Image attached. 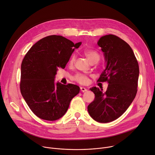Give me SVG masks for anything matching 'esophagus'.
<instances>
[{
	"label": "esophagus",
	"mask_w": 155,
	"mask_h": 155,
	"mask_svg": "<svg viewBox=\"0 0 155 155\" xmlns=\"http://www.w3.org/2000/svg\"><path fill=\"white\" fill-rule=\"evenodd\" d=\"M81 92H86V91H87V89L86 88H85V87H81Z\"/></svg>",
	"instance_id": "34e87169"
}]
</instances>
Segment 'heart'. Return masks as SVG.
<instances>
[{
	"instance_id": "obj_1",
	"label": "heart",
	"mask_w": 155,
	"mask_h": 155,
	"mask_svg": "<svg viewBox=\"0 0 155 155\" xmlns=\"http://www.w3.org/2000/svg\"><path fill=\"white\" fill-rule=\"evenodd\" d=\"M84 55L86 56V58L88 59V60L91 63H97L100 59V56L96 51L90 50H86L84 51ZM76 59L75 56L73 54L71 56L68 61V64L69 66H73ZM73 79L79 83L80 84H86L89 82V77L84 74L82 73H77L73 76Z\"/></svg>"
}]
</instances>
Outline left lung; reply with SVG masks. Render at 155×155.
<instances>
[{
	"label": "left lung",
	"instance_id": "1",
	"mask_svg": "<svg viewBox=\"0 0 155 155\" xmlns=\"http://www.w3.org/2000/svg\"><path fill=\"white\" fill-rule=\"evenodd\" d=\"M97 44L107 63L97 81L107 82L109 85L104 92L99 87L90 89L95 99L87 106V110L94 120L107 123L120 117L135 99L139 66L132 48L115 35H105Z\"/></svg>",
	"mask_w": 155,
	"mask_h": 155
}]
</instances>
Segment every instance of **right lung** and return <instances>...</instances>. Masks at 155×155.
<instances>
[{
    "mask_svg": "<svg viewBox=\"0 0 155 155\" xmlns=\"http://www.w3.org/2000/svg\"><path fill=\"white\" fill-rule=\"evenodd\" d=\"M81 42L59 35L46 37L34 44L21 64L20 89L29 108L38 117L53 121L63 117L71 101L79 94L75 84H54L58 69H64Z\"/></svg>",
    "mask_w": 155,
    "mask_h": 155,
    "instance_id": "1",
    "label": "right lung"
}]
</instances>
